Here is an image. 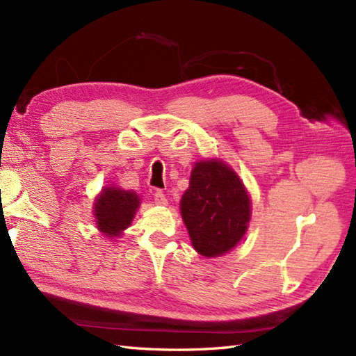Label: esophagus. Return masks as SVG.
Masks as SVG:
<instances>
[{
	"label": "esophagus",
	"instance_id": "1",
	"mask_svg": "<svg viewBox=\"0 0 356 356\" xmlns=\"http://www.w3.org/2000/svg\"><path fill=\"white\" fill-rule=\"evenodd\" d=\"M153 197H154V203H156L158 206H165L167 204V197H165V194L162 193V191H154V194H153Z\"/></svg>",
	"mask_w": 356,
	"mask_h": 356
}]
</instances>
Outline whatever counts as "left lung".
<instances>
[{
  "mask_svg": "<svg viewBox=\"0 0 356 356\" xmlns=\"http://www.w3.org/2000/svg\"><path fill=\"white\" fill-rule=\"evenodd\" d=\"M180 211L195 251L216 257L242 239L251 203L232 168L221 161H203L195 163Z\"/></svg>",
  "mask_w": 356,
  "mask_h": 356,
  "instance_id": "8db88e82",
  "label": "left lung"
}]
</instances>
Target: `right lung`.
<instances>
[{
	"label": "right lung",
	"instance_id": "obj_1",
	"mask_svg": "<svg viewBox=\"0 0 356 356\" xmlns=\"http://www.w3.org/2000/svg\"><path fill=\"white\" fill-rule=\"evenodd\" d=\"M138 206L140 198L135 193L106 188L95 204L97 229L108 238L118 236L131 224Z\"/></svg>",
	"mask_w": 356,
	"mask_h": 356
}]
</instances>
